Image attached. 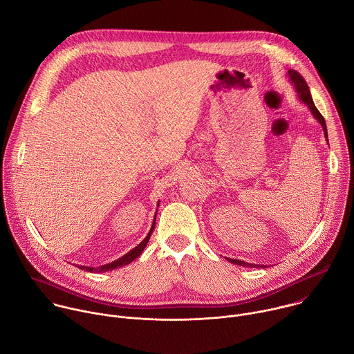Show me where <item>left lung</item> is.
Here are the masks:
<instances>
[{
    "mask_svg": "<svg viewBox=\"0 0 354 354\" xmlns=\"http://www.w3.org/2000/svg\"><path fill=\"white\" fill-rule=\"evenodd\" d=\"M288 77H290L291 82L294 84V88H295V91H297V93H298L299 100H302V102H304V104L310 108V111H311V113L314 115V118L321 123V126H322V129H324L325 138H326V141H328V130H326L325 119H324V116L319 113V111L317 109V106L314 105V100H313V96H311V92H310V88H308L306 80L302 78V75L298 74L295 70H288ZM227 261H230V262L234 263V265L243 266V268H266V266H262V265H254V263H248V262H243V261H236V259H230V258H227Z\"/></svg>",
    "mask_w": 354,
    "mask_h": 354,
    "instance_id": "obj_1",
    "label": "left lung"
}]
</instances>
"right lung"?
Masks as SVG:
<instances>
[{"mask_svg": "<svg viewBox=\"0 0 354 354\" xmlns=\"http://www.w3.org/2000/svg\"><path fill=\"white\" fill-rule=\"evenodd\" d=\"M158 206H160V205H158ZM156 217H157V214H156ZM154 228H156V220H154L153 225H151V230H149L148 235H147L136 248H133L130 252H127V254H126L124 257L119 258L118 261H113V262H111V263H108V265H102V266H99V268L80 266V269H81V270H86V272H92V273H104V272H109V270H113V269H118V268H122V266H124V265L131 263L136 258H138V257L142 254V250H144L145 245L148 243L149 236H151V234H153Z\"/></svg>", "mask_w": 354, "mask_h": 354, "instance_id": "obj_1", "label": "right lung"}]
</instances>
